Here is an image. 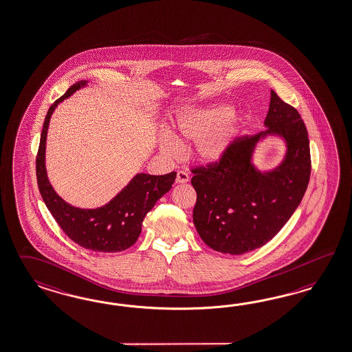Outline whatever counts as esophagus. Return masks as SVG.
<instances>
[{
    "label": "esophagus",
    "mask_w": 352,
    "mask_h": 352,
    "mask_svg": "<svg viewBox=\"0 0 352 352\" xmlns=\"http://www.w3.org/2000/svg\"><path fill=\"white\" fill-rule=\"evenodd\" d=\"M190 180L189 173L186 171H179L177 172V176H176V182L177 184H185Z\"/></svg>",
    "instance_id": "esophagus-1"
}]
</instances>
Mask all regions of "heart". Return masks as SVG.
Instances as JSON below:
<instances>
[{
    "mask_svg": "<svg viewBox=\"0 0 352 352\" xmlns=\"http://www.w3.org/2000/svg\"><path fill=\"white\" fill-rule=\"evenodd\" d=\"M240 120L231 107H191L182 109L175 122V138L164 136L161 142L163 152L176 155L179 144L197 142L195 153L206 163L219 161L230 149L239 134Z\"/></svg>",
    "mask_w": 352,
    "mask_h": 352,
    "instance_id": "obj_1",
    "label": "heart"
}]
</instances>
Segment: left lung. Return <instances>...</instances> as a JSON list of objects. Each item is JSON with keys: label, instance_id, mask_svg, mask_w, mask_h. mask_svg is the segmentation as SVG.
<instances>
[{"label": "left lung", "instance_id": "8db88e82", "mask_svg": "<svg viewBox=\"0 0 352 352\" xmlns=\"http://www.w3.org/2000/svg\"><path fill=\"white\" fill-rule=\"evenodd\" d=\"M264 125L265 131L236 138L219 161L191 168L197 191L194 225L216 252L240 255L265 245L286 225L307 191L310 146L298 109L272 91ZM270 133L282 135L288 152L273 172H258L251 163L253 146Z\"/></svg>", "mask_w": 352, "mask_h": 352}]
</instances>
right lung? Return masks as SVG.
<instances>
[{
  "instance_id": "right-lung-1",
  "label": "right lung",
  "mask_w": 352,
  "mask_h": 352,
  "mask_svg": "<svg viewBox=\"0 0 352 352\" xmlns=\"http://www.w3.org/2000/svg\"><path fill=\"white\" fill-rule=\"evenodd\" d=\"M85 85L87 80L75 82L47 112L36 160L38 188L56 222L74 243L93 252H122L136 243L142 232L144 217L157 200L170 191L176 179V172L162 176L138 173L109 203L96 209L72 207L60 198L51 186L45 172L48 124L57 104Z\"/></svg>"
}]
</instances>
